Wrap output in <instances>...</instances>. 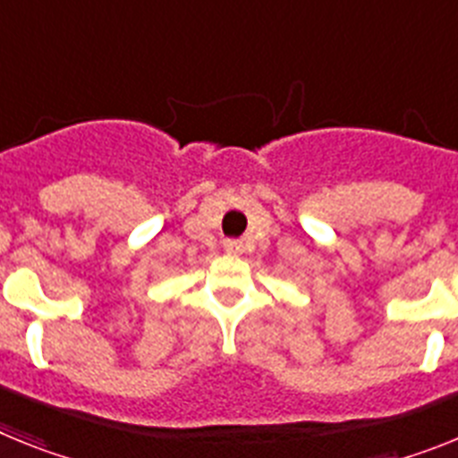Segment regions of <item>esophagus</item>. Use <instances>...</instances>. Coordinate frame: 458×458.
Instances as JSON below:
<instances>
[{"mask_svg": "<svg viewBox=\"0 0 458 458\" xmlns=\"http://www.w3.org/2000/svg\"><path fill=\"white\" fill-rule=\"evenodd\" d=\"M223 247H225V251H228V253H242V251H244V244H242V240H225V242H223Z\"/></svg>", "mask_w": 458, "mask_h": 458, "instance_id": "1", "label": "esophagus"}]
</instances>
